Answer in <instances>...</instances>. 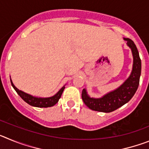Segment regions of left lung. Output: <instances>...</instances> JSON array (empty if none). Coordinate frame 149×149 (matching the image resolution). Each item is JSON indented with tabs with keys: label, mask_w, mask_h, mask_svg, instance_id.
Listing matches in <instances>:
<instances>
[{
	"label": "left lung",
	"mask_w": 149,
	"mask_h": 149,
	"mask_svg": "<svg viewBox=\"0 0 149 149\" xmlns=\"http://www.w3.org/2000/svg\"><path fill=\"white\" fill-rule=\"evenodd\" d=\"M124 40L127 42V45L131 48L134 59L131 74L121 86L101 98H92L88 95L86 89H83L82 99L91 110L103 113L114 111L127 103L137 90L141 75V60L134 42L128 38H124Z\"/></svg>",
	"instance_id": "obj_1"
}]
</instances>
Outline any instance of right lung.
Returning a JSON list of instances; mask_svg holds the SVG:
<instances>
[{"label": "right lung", "mask_w": 149, "mask_h": 149, "mask_svg": "<svg viewBox=\"0 0 149 149\" xmlns=\"http://www.w3.org/2000/svg\"><path fill=\"white\" fill-rule=\"evenodd\" d=\"M10 81H11L13 87L16 91V93L19 95L21 98L28 104L31 105L33 107H52L55 105L58 102L59 99H60L62 95V93H63V90L65 89V86H63L54 95L48 97V98H40V97H35V96H33L31 95L24 93L23 91L19 90L13 84L11 78H10Z\"/></svg>", "instance_id": "obj_1"}]
</instances>
